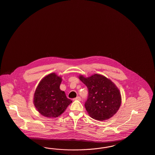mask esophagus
Here are the masks:
<instances>
[{"label": "esophagus", "mask_w": 155, "mask_h": 155, "mask_svg": "<svg viewBox=\"0 0 155 155\" xmlns=\"http://www.w3.org/2000/svg\"><path fill=\"white\" fill-rule=\"evenodd\" d=\"M73 100H79V101H81V98L80 96H77V97H75V98Z\"/></svg>", "instance_id": "1"}]
</instances>
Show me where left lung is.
Returning a JSON list of instances; mask_svg holds the SVG:
<instances>
[{
    "mask_svg": "<svg viewBox=\"0 0 155 155\" xmlns=\"http://www.w3.org/2000/svg\"><path fill=\"white\" fill-rule=\"evenodd\" d=\"M79 78L87 87L88 97L85 107L91 117L104 120L113 117L121 104V95L117 86L102 75L95 74Z\"/></svg>",
    "mask_w": 155,
    "mask_h": 155,
    "instance_id": "left-lung-1",
    "label": "left lung"
}]
</instances>
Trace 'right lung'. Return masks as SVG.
<instances>
[{
    "label": "right lung",
    "instance_id": "obj_1",
    "mask_svg": "<svg viewBox=\"0 0 155 155\" xmlns=\"http://www.w3.org/2000/svg\"><path fill=\"white\" fill-rule=\"evenodd\" d=\"M62 78L51 73L40 82L35 91L33 103L37 111L47 118H57L66 110L72 101L60 89Z\"/></svg>",
    "mask_w": 155,
    "mask_h": 155
}]
</instances>
